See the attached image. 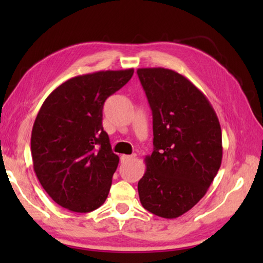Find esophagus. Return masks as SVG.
<instances>
[{"instance_id":"34e87169","label":"esophagus","mask_w":263,"mask_h":263,"mask_svg":"<svg viewBox=\"0 0 263 263\" xmlns=\"http://www.w3.org/2000/svg\"><path fill=\"white\" fill-rule=\"evenodd\" d=\"M136 158V154H132V155H122L121 157V162H128L131 161V160H133Z\"/></svg>"}]
</instances>
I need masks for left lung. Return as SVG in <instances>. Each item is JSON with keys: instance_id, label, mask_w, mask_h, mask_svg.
<instances>
[{"instance_id": "left-lung-1", "label": "left lung", "mask_w": 263, "mask_h": 263, "mask_svg": "<svg viewBox=\"0 0 263 263\" xmlns=\"http://www.w3.org/2000/svg\"><path fill=\"white\" fill-rule=\"evenodd\" d=\"M153 115L154 151L138 182L141 205L173 219L206 194L221 164L219 121L206 96L175 70L139 68Z\"/></svg>"}]
</instances>
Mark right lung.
Returning a JSON list of instances; mask_svg holds the SVG:
<instances>
[{
    "mask_svg": "<svg viewBox=\"0 0 263 263\" xmlns=\"http://www.w3.org/2000/svg\"><path fill=\"white\" fill-rule=\"evenodd\" d=\"M135 69L74 77L44 101L31 133L33 171L48 196L69 211L87 213L108 197L119 158L103 130V105Z\"/></svg>",
    "mask_w": 263,
    "mask_h": 263,
    "instance_id": "obj_1",
    "label": "right lung"
}]
</instances>
